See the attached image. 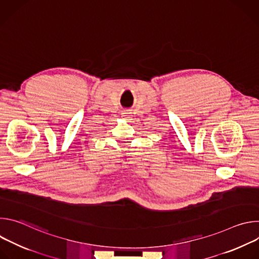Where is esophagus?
Wrapping results in <instances>:
<instances>
[{
  "label": "esophagus",
  "instance_id": "obj_1",
  "mask_svg": "<svg viewBox=\"0 0 259 259\" xmlns=\"http://www.w3.org/2000/svg\"><path fill=\"white\" fill-rule=\"evenodd\" d=\"M129 113H123V117H128Z\"/></svg>",
  "mask_w": 259,
  "mask_h": 259
}]
</instances>
